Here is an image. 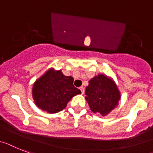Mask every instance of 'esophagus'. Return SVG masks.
Listing matches in <instances>:
<instances>
[{"label": "esophagus", "instance_id": "obj_1", "mask_svg": "<svg viewBox=\"0 0 153 153\" xmlns=\"http://www.w3.org/2000/svg\"><path fill=\"white\" fill-rule=\"evenodd\" d=\"M79 89H80L81 90V92H82V94H84V92H85V88H84V87H80V88H79Z\"/></svg>", "mask_w": 153, "mask_h": 153}]
</instances>
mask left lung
Here are the masks:
<instances>
[{
	"label": "left lung",
	"instance_id": "left-lung-1",
	"mask_svg": "<svg viewBox=\"0 0 153 153\" xmlns=\"http://www.w3.org/2000/svg\"><path fill=\"white\" fill-rule=\"evenodd\" d=\"M85 95L91 110L102 116H106L115 108L120 99V93L115 82L104 74H98L88 82Z\"/></svg>",
	"mask_w": 153,
	"mask_h": 153
}]
</instances>
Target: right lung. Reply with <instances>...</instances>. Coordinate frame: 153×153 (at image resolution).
Instances as JSON below:
<instances>
[{"instance_id":"add662e5","label":"right lung","mask_w":153,"mask_h":153,"mask_svg":"<svg viewBox=\"0 0 153 153\" xmlns=\"http://www.w3.org/2000/svg\"><path fill=\"white\" fill-rule=\"evenodd\" d=\"M73 82L72 77L65 76L61 70L49 69L33 85V97L36 105L49 114L61 111L73 96L81 93Z\"/></svg>"}]
</instances>
